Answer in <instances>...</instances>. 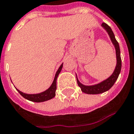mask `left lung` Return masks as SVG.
Listing matches in <instances>:
<instances>
[{"mask_svg":"<svg viewBox=\"0 0 134 134\" xmlns=\"http://www.w3.org/2000/svg\"><path fill=\"white\" fill-rule=\"evenodd\" d=\"M102 26L108 33L112 42H113V44L115 47L116 56H117V66H116V68L115 69V71H114V72L113 73L111 76L108 77L105 80H104V81H103L102 82H100V83L98 84V85H83L82 84H81L78 81V80L77 78V85H78L81 88L82 92L88 94H101V93H103V92L109 90L113 86L115 81L117 80V79H118V76L120 75V71H121V68H122V59H121V57H120V49L119 43H118V42L115 39V37L113 32L112 31L111 28L107 24H105V23H103Z\"/></svg>","mask_w":134,"mask_h":134,"instance_id":"obj_1","label":"left lung"}]
</instances>
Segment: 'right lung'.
I'll return each mask as SVG.
<instances>
[{"mask_svg": "<svg viewBox=\"0 0 134 134\" xmlns=\"http://www.w3.org/2000/svg\"><path fill=\"white\" fill-rule=\"evenodd\" d=\"M62 67H63V64L61 65V66L59 67V68L58 69L57 72L55 75V77H54V82L52 84V85L48 90L44 91V92H42V93H40V94H24L23 92H20L19 90H17L18 92L21 95V96L25 98L26 99H27L29 100H31V101H34V102H43V101H45V100H49L51 98H54L55 96V92L56 90H57V77L59 74V72H61V70L62 69Z\"/></svg>", "mask_w": 134, "mask_h": 134, "instance_id": "1", "label": "right lung"}]
</instances>
